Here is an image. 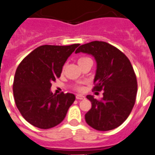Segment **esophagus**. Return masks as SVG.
<instances>
[{"instance_id": "obj_1", "label": "esophagus", "mask_w": 155, "mask_h": 155, "mask_svg": "<svg viewBox=\"0 0 155 155\" xmlns=\"http://www.w3.org/2000/svg\"><path fill=\"white\" fill-rule=\"evenodd\" d=\"M75 97H76V99H78V100H83V99L85 98V97L84 96V95H82V94H76V95H75Z\"/></svg>"}]
</instances>
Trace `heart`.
I'll list each match as a JSON object with an SVG mask.
<instances>
[{
    "label": "heart",
    "instance_id": "obj_1",
    "mask_svg": "<svg viewBox=\"0 0 155 155\" xmlns=\"http://www.w3.org/2000/svg\"><path fill=\"white\" fill-rule=\"evenodd\" d=\"M89 58H87V57H81V58H79V60H78V62L79 63H80V62H84V61H85V60H87V59H88ZM75 89L77 91H83L84 90V87L83 86H80V85H78L75 87Z\"/></svg>",
    "mask_w": 155,
    "mask_h": 155
}]
</instances>
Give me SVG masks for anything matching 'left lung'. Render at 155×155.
Here are the masks:
<instances>
[{
  "label": "left lung",
  "mask_w": 155,
  "mask_h": 155,
  "mask_svg": "<svg viewBox=\"0 0 155 155\" xmlns=\"http://www.w3.org/2000/svg\"><path fill=\"white\" fill-rule=\"evenodd\" d=\"M80 52L92 54L97 61L93 91H103L101 99L88 95L92 107L85 121L98 131H109L122 124L133 110L137 93V81L129 59L116 47L92 41L80 45Z\"/></svg>",
  "instance_id": "8db88e82"
}]
</instances>
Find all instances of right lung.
<instances>
[{
  "label": "right lung",
  "mask_w": 155,
  "mask_h": 155,
  "mask_svg": "<svg viewBox=\"0 0 155 155\" xmlns=\"http://www.w3.org/2000/svg\"><path fill=\"white\" fill-rule=\"evenodd\" d=\"M79 45H41L18 65L13 84L15 101L22 116L33 126L41 129L57 126L75 100L72 93L62 92L56 95L50 88Z\"/></svg>",
  "instance_id": "add662e5"
}]
</instances>
